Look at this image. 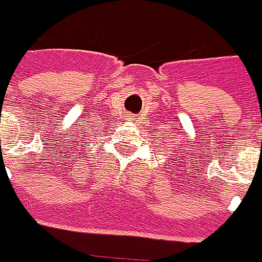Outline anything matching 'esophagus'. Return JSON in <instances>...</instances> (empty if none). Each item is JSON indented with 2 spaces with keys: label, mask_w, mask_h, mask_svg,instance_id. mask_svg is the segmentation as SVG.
Masks as SVG:
<instances>
[{
  "label": "esophagus",
  "mask_w": 262,
  "mask_h": 262,
  "mask_svg": "<svg viewBox=\"0 0 262 262\" xmlns=\"http://www.w3.org/2000/svg\"><path fill=\"white\" fill-rule=\"evenodd\" d=\"M129 119H131V118H129Z\"/></svg>",
  "instance_id": "esophagus-1"
}]
</instances>
